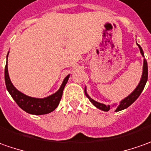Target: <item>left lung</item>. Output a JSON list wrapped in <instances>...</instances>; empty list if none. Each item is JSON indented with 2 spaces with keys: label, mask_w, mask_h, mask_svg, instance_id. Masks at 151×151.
<instances>
[{
  "label": "left lung",
  "mask_w": 151,
  "mask_h": 151,
  "mask_svg": "<svg viewBox=\"0 0 151 151\" xmlns=\"http://www.w3.org/2000/svg\"><path fill=\"white\" fill-rule=\"evenodd\" d=\"M137 45L139 46V48L140 50L141 54L144 56V52L143 50H142V48H141V47L139 44ZM147 79H148V65H147V61H146V59H144L143 73H142L141 80L139 82V85H138L137 88L133 91V93H131L129 96L126 97L124 99H123L122 101L120 102V104H119L117 106V108H116L115 111H120V110H122V109H124L128 108L129 105H131L138 98H139V96L140 95V93H142L144 88H145V83H146V82H147ZM84 91H85L86 96H87V98L89 99V101L91 102L92 104H93L95 107H97L98 109H101L103 111H109V110L110 109V108H111L110 105H105V104H100V103H99V102H96L95 100H93V99H91L90 97L87 94L86 90H84Z\"/></svg>",
  "instance_id": "obj_1"
}]
</instances>
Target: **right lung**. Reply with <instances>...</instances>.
I'll return each instance as SVG.
<instances>
[{"mask_svg": "<svg viewBox=\"0 0 151 151\" xmlns=\"http://www.w3.org/2000/svg\"><path fill=\"white\" fill-rule=\"evenodd\" d=\"M68 78L69 75L66 77L58 91L56 92L55 93L44 99H37V98L27 96L24 93L18 91L10 80L8 74L7 62H6V65L5 67V82H6V88L10 93L11 96L12 97V99L22 109H23L24 111L28 114H32L35 115H41V114H46L51 113L58 107L62 99L63 91L67 82L68 80Z\"/></svg>", "mask_w": 151, "mask_h": 151, "instance_id": "obj_1", "label": "right lung"}]
</instances>
